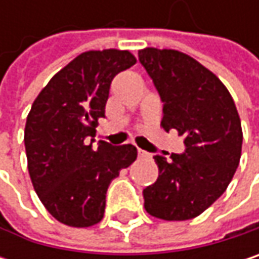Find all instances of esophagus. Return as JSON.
<instances>
[{
    "label": "esophagus",
    "mask_w": 259,
    "mask_h": 259,
    "mask_svg": "<svg viewBox=\"0 0 259 259\" xmlns=\"http://www.w3.org/2000/svg\"><path fill=\"white\" fill-rule=\"evenodd\" d=\"M138 154H139V157H150V153H147L144 150H138Z\"/></svg>",
    "instance_id": "34e87169"
}]
</instances>
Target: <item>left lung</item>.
I'll list each match as a JSON object with an SVG mask.
<instances>
[{
    "label": "left lung",
    "mask_w": 259,
    "mask_h": 259,
    "mask_svg": "<svg viewBox=\"0 0 259 259\" xmlns=\"http://www.w3.org/2000/svg\"><path fill=\"white\" fill-rule=\"evenodd\" d=\"M138 57L163 102L160 126L177 130L186 145L171 160L154 156L159 177L144 189V207L163 221L193 219L227 190L240 163L235 103L221 79L183 52L145 48Z\"/></svg>",
    "instance_id": "8db88e82"
}]
</instances>
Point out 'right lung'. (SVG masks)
I'll return each instance as SVG.
<instances>
[{
  "label": "right lung",
  "instance_id": "add662e5",
  "mask_svg": "<svg viewBox=\"0 0 259 259\" xmlns=\"http://www.w3.org/2000/svg\"><path fill=\"white\" fill-rule=\"evenodd\" d=\"M129 51L103 49L78 55L61 69L34 100L26 117L25 151L34 190L61 224L87 228L103 219L106 190L138 156L136 147L99 141L111 82L132 67Z\"/></svg>",
  "mask_w": 259,
  "mask_h": 259
}]
</instances>
